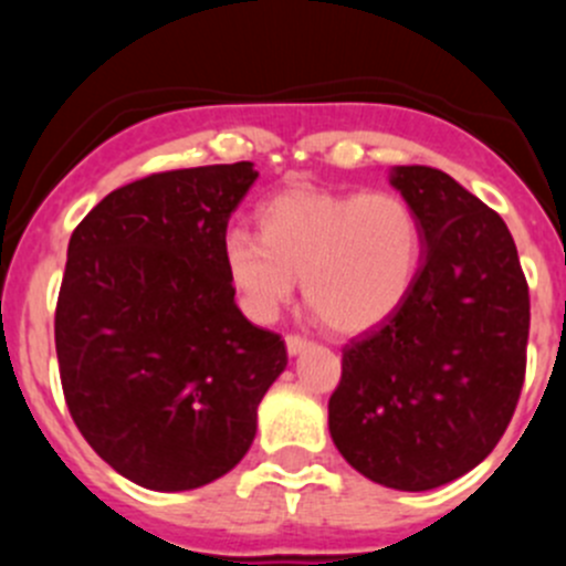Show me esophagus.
Segmentation results:
<instances>
[{
    "instance_id": "1",
    "label": "esophagus",
    "mask_w": 566,
    "mask_h": 566,
    "mask_svg": "<svg viewBox=\"0 0 566 566\" xmlns=\"http://www.w3.org/2000/svg\"><path fill=\"white\" fill-rule=\"evenodd\" d=\"M284 345H287V353H290V356H301V353H304L306 347H310V342H306L304 336L290 334L287 339H284Z\"/></svg>"
}]
</instances>
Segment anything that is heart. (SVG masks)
<instances>
[{
  "label": "heart",
  "instance_id": "heart-1",
  "mask_svg": "<svg viewBox=\"0 0 566 566\" xmlns=\"http://www.w3.org/2000/svg\"><path fill=\"white\" fill-rule=\"evenodd\" d=\"M421 251L419 216L397 193L290 188L260 210V235L227 232L224 268L251 319L276 317L301 279L331 331L361 334L405 304Z\"/></svg>",
  "mask_w": 566,
  "mask_h": 566
}]
</instances>
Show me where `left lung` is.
I'll return each instance as SVG.
<instances>
[{
  "label": "left lung",
  "mask_w": 566,
  "mask_h": 566,
  "mask_svg": "<svg viewBox=\"0 0 566 566\" xmlns=\"http://www.w3.org/2000/svg\"><path fill=\"white\" fill-rule=\"evenodd\" d=\"M419 216L424 251L394 315L342 350L328 399L339 454L384 488H441L504 436L523 378L528 284L504 219L454 177L391 167Z\"/></svg>",
  "instance_id": "8db88e82"
}]
</instances>
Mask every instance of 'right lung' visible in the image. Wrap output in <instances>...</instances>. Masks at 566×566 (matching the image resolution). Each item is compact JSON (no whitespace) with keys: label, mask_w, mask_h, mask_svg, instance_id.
<instances>
[{"label":"right lung","mask_w":566,"mask_h":566,"mask_svg":"<svg viewBox=\"0 0 566 566\" xmlns=\"http://www.w3.org/2000/svg\"><path fill=\"white\" fill-rule=\"evenodd\" d=\"M251 161L175 169L101 199L67 243L54 339L84 441L134 484L180 493L243 460L287 347L235 304L230 216Z\"/></svg>","instance_id":"obj_1"}]
</instances>
